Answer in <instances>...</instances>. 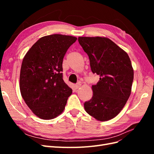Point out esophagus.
I'll return each instance as SVG.
<instances>
[{
	"label": "esophagus",
	"mask_w": 154,
	"mask_h": 154,
	"mask_svg": "<svg viewBox=\"0 0 154 154\" xmlns=\"http://www.w3.org/2000/svg\"><path fill=\"white\" fill-rule=\"evenodd\" d=\"M80 86H81V84H76V85H74V88H75L76 89H78V88L80 87Z\"/></svg>",
	"instance_id": "34e87169"
}]
</instances>
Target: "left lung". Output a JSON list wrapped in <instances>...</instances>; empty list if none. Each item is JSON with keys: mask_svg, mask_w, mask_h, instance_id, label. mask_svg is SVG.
I'll return each mask as SVG.
<instances>
[{"mask_svg": "<svg viewBox=\"0 0 154 154\" xmlns=\"http://www.w3.org/2000/svg\"><path fill=\"white\" fill-rule=\"evenodd\" d=\"M87 54L91 71L100 76L92 85V98L84 103L87 112L101 122L116 117L131 93L134 70L128 54L105 37H78Z\"/></svg>", "mask_w": 154, "mask_h": 154, "instance_id": "left-lung-1", "label": "left lung"}]
</instances>
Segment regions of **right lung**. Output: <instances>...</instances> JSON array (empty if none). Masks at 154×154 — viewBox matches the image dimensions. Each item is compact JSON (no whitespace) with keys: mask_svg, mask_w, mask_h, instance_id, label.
<instances>
[{"mask_svg":"<svg viewBox=\"0 0 154 154\" xmlns=\"http://www.w3.org/2000/svg\"><path fill=\"white\" fill-rule=\"evenodd\" d=\"M77 40L59 34L40 38L26 54L20 74V90L36 116L52 119L62 113L72 89L63 80L62 62Z\"/></svg>","mask_w":154,"mask_h":154,"instance_id":"add662e5","label":"right lung"}]
</instances>
